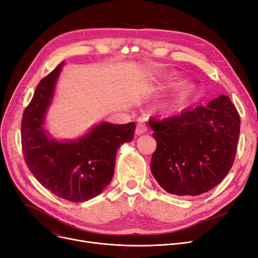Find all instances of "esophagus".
Listing matches in <instances>:
<instances>
[{
    "label": "esophagus",
    "mask_w": 258,
    "mask_h": 258,
    "mask_svg": "<svg viewBox=\"0 0 258 258\" xmlns=\"http://www.w3.org/2000/svg\"><path fill=\"white\" fill-rule=\"evenodd\" d=\"M146 131H147V126L145 125V123H143V122H139V123L137 124V127H136V134L142 135V134L146 133Z\"/></svg>",
    "instance_id": "1"
}]
</instances>
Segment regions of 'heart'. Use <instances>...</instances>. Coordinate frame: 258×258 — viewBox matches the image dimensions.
<instances>
[{"mask_svg":"<svg viewBox=\"0 0 258 258\" xmlns=\"http://www.w3.org/2000/svg\"><path fill=\"white\" fill-rule=\"evenodd\" d=\"M181 99H182V94H179L178 96L173 97L172 99L166 100V101L163 103V106H164L165 108H173V107H175V106H177V105L180 103Z\"/></svg>","mask_w":258,"mask_h":258,"instance_id":"heart-1","label":"heart"}]
</instances>
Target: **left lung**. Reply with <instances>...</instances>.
Segmentation results:
<instances>
[{"label":"left lung","mask_w":258,"mask_h":258,"mask_svg":"<svg viewBox=\"0 0 258 258\" xmlns=\"http://www.w3.org/2000/svg\"><path fill=\"white\" fill-rule=\"evenodd\" d=\"M157 141L151 170L159 185L175 196H199L219 185L236 155L240 118L226 95L207 106L148 121Z\"/></svg>","instance_id":"obj_1"}]
</instances>
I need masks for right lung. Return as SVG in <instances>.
I'll list each match as a JSON object with an SVG mask.
<instances>
[{
	"label": "right lung",
	"instance_id": "right-lung-1",
	"mask_svg": "<svg viewBox=\"0 0 258 258\" xmlns=\"http://www.w3.org/2000/svg\"><path fill=\"white\" fill-rule=\"evenodd\" d=\"M63 61L37 85L22 119L23 154L34 178L55 196L81 203L100 195L114 175L119 146L132 141L136 124L94 126L76 140L58 141L44 128L45 116L54 95Z\"/></svg>",
	"mask_w": 258,
	"mask_h": 258
}]
</instances>
